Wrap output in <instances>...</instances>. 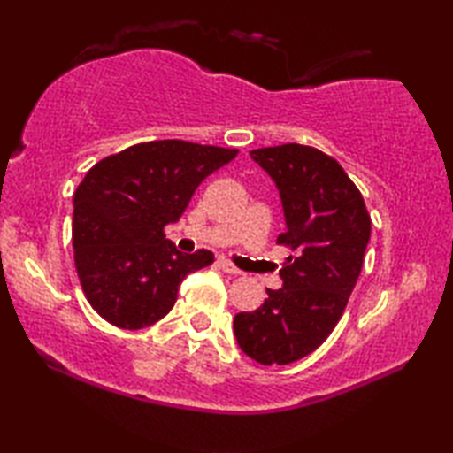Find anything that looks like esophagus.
<instances>
[{
  "label": "esophagus",
  "instance_id": "34e87169",
  "mask_svg": "<svg viewBox=\"0 0 453 453\" xmlns=\"http://www.w3.org/2000/svg\"><path fill=\"white\" fill-rule=\"evenodd\" d=\"M219 265H221V270L227 272V273H234V275L242 273V270H237V267L232 262H229L227 257H219Z\"/></svg>",
  "mask_w": 453,
  "mask_h": 453
}]
</instances>
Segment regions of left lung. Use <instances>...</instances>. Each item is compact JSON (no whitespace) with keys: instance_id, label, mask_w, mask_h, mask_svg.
Segmentation results:
<instances>
[{"instance_id":"obj_1","label":"left lung","mask_w":453,"mask_h":453,"mask_svg":"<svg viewBox=\"0 0 453 453\" xmlns=\"http://www.w3.org/2000/svg\"><path fill=\"white\" fill-rule=\"evenodd\" d=\"M280 189L294 251L267 289L262 308L234 318L235 340L262 365H286L311 354L334 332L364 265L372 219L343 167L310 145L283 143L250 151Z\"/></svg>"}]
</instances>
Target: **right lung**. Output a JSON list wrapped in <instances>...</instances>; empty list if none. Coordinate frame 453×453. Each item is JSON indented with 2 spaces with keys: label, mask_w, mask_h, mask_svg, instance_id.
Returning <instances> with one entry per match:
<instances>
[{
  "label": "right lung",
  "mask_w": 453,
  "mask_h": 453,
  "mask_svg": "<svg viewBox=\"0 0 453 453\" xmlns=\"http://www.w3.org/2000/svg\"><path fill=\"white\" fill-rule=\"evenodd\" d=\"M237 150L183 140L132 145L104 157L73 194V259L99 316L121 329H142L170 313L188 273L213 264L199 250L181 254L164 227L186 211L210 173Z\"/></svg>",
  "instance_id": "obj_1"
}]
</instances>
